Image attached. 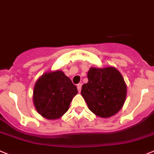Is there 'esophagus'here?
<instances>
[{
  "label": "esophagus",
  "instance_id": "obj_1",
  "mask_svg": "<svg viewBox=\"0 0 154 154\" xmlns=\"http://www.w3.org/2000/svg\"><path fill=\"white\" fill-rule=\"evenodd\" d=\"M77 90H78V92L80 93V91H81V87H82V84H77Z\"/></svg>",
  "mask_w": 154,
  "mask_h": 154
}]
</instances>
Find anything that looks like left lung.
<instances>
[{"instance_id": "8db88e82", "label": "left lung", "mask_w": 154, "mask_h": 154, "mask_svg": "<svg viewBox=\"0 0 154 154\" xmlns=\"http://www.w3.org/2000/svg\"><path fill=\"white\" fill-rule=\"evenodd\" d=\"M87 78L81 95L91 111L103 118L116 114L127 97V85L121 74L113 67H91Z\"/></svg>"}]
</instances>
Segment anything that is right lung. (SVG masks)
<instances>
[{
	"instance_id": "add662e5",
	"label": "right lung",
	"mask_w": 154,
	"mask_h": 154,
	"mask_svg": "<svg viewBox=\"0 0 154 154\" xmlns=\"http://www.w3.org/2000/svg\"><path fill=\"white\" fill-rule=\"evenodd\" d=\"M77 88L61 70L48 72L37 80L33 100L36 110L44 118H60L68 110Z\"/></svg>"
}]
</instances>
